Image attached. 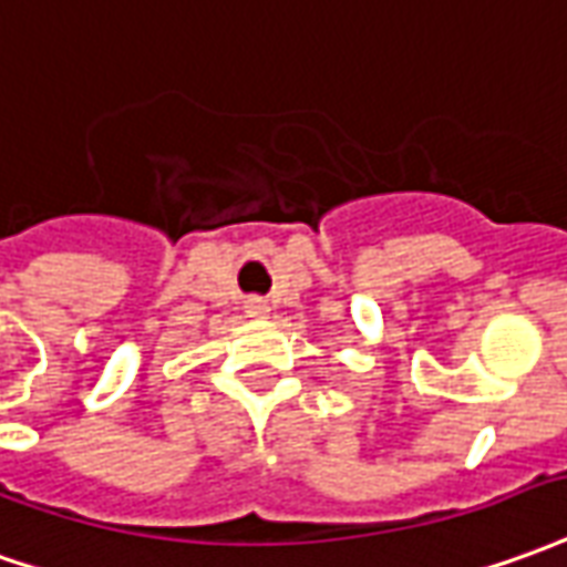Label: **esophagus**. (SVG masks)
<instances>
[{
	"label": "esophagus",
	"instance_id": "34e87169",
	"mask_svg": "<svg viewBox=\"0 0 567 567\" xmlns=\"http://www.w3.org/2000/svg\"><path fill=\"white\" fill-rule=\"evenodd\" d=\"M245 312H248V316H255V319H264V316H267V312H270V303H267V300H264V297H248V300H245Z\"/></svg>",
	"mask_w": 567,
	"mask_h": 567
}]
</instances>
